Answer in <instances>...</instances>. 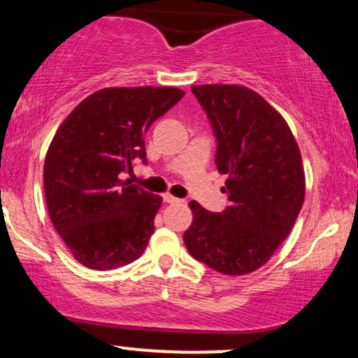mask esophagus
Segmentation results:
<instances>
[{"instance_id":"esophagus-1","label":"esophagus","mask_w":358,"mask_h":358,"mask_svg":"<svg viewBox=\"0 0 358 358\" xmlns=\"http://www.w3.org/2000/svg\"><path fill=\"white\" fill-rule=\"evenodd\" d=\"M163 200H165L166 203H180V202H182V200L176 199V196L171 195V193H165V196H163Z\"/></svg>"}]
</instances>
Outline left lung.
Here are the masks:
<instances>
[{
    "mask_svg": "<svg viewBox=\"0 0 358 358\" xmlns=\"http://www.w3.org/2000/svg\"><path fill=\"white\" fill-rule=\"evenodd\" d=\"M217 138L215 163L227 175L229 205L213 213L195 200L183 234L196 261L227 276L264 266L293 229L305 200V170L285 117L252 89L192 85Z\"/></svg>",
    "mask_w": 358,
    "mask_h": 358,
    "instance_id": "left-lung-1",
    "label": "left lung"
}]
</instances>
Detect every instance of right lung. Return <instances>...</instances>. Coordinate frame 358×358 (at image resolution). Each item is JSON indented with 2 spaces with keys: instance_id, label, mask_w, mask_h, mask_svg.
<instances>
[{
  "instance_id": "add662e5",
  "label": "right lung",
  "mask_w": 358,
  "mask_h": 358,
  "mask_svg": "<svg viewBox=\"0 0 358 358\" xmlns=\"http://www.w3.org/2000/svg\"><path fill=\"white\" fill-rule=\"evenodd\" d=\"M183 96L176 87L101 89L57 129L45 156V200L53 227L85 268L116 269L145 252L163 199L122 173L134 158L146 162V131Z\"/></svg>"
}]
</instances>
